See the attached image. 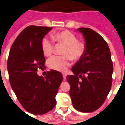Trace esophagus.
I'll use <instances>...</instances> for the list:
<instances>
[{
  "instance_id": "obj_1",
  "label": "esophagus",
  "mask_w": 125,
  "mask_h": 125,
  "mask_svg": "<svg viewBox=\"0 0 125 125\" xmlns=\"http://www.w3.org/2000/svg\"><path fill=\"white\" fill-rule=\"evenodd\" d=\"M62 75H63V79H64V80H65V79H66V76H67V75H66V73H63Z\"/></svg>"
}]
</instances>
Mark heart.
Returning a JSON list of instances; mask_svg holds the SVG:
<instances>
[{"label": "heart", "instance_id": "b5f03b06", "mask_svg": "<svg viewBox=\"0 0 125 125\" xmlns=\"http://www.w3.org/2000/svg\"><path fill=\"white\" fill-rule=\"evenodd\" d=\"M55 41L65 45L63 53L65 55H55L47 61V65L53 70L64 72L70 65L72 58L78 60L84 55L85 47L84 44L78 41V39L69 31H63L52 36ZM41 49L45 55L49 56L53 52V43L47 37L41 41Z\"/></svg>", "mask_w": 125, "mask_h": 125}]
</instances>
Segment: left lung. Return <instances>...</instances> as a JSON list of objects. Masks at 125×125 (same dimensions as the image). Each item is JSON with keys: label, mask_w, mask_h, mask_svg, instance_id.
<instances>
[{"label": "left lung", "mask_w": 125, "mask_h": 125, "mask_svg": "<svg viewBox=\"0 0 125 125\" xmlns=\"http://www.w3.org/2000/svg\"><path fill=\"white\" fill-rule=\"evenodd\" d=\"M85 41L84 55L73 65V75H68L69 92L73 107L82 113H92L104 102L111 88L113 65L107 43L90 28L77 29Z\"/></svg>", "instance_id": "1"}]
</instances>
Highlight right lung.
Segmentation results:
<instances>
[{
  "instance_id": "obj_1",
  "label": "right lung",
  "mask_w": 125,
  "mask_h": 125,
  "mask_svg": "<svg viewBox=\"0 0 125 125\" xmlns=\"http://www.w3.org/2000/svg\"><path fill=\"white\" fill-rule=\"evenodd\" d=\"M52 27L31 25L21 32L10 49L7 70L12 90L23 107L33 115H43L56 104L55 96L63 80L54 70L39 76L45 59L41 41Z\"/></svg>"
}]
</instances>
